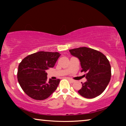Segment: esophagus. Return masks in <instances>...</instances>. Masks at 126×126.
Returning a JSON list of instances; mask_svg holds the SVG:
<instances>
[{
    "label": "esophagus",
    "instance_id": "34e87169",
    "mask_svg": "<svg viewBox=\"0 0 126 126\" xmlns=\"http://www.w3.org/2000/svg\"><path fill=\"white\" fill-rule=\"evenodd\" d=\"M68 80H69L70 82H72V83H73V82H74L75 81L74 80H73V79H70V78H68Z\"/></svg>",
    "mask_w": 126,
    "mask_h": 126
}]
</instances>
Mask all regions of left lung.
<instances>
[{"instance_id":"obj_1","label":"left lung","mask_w":126,"mask_h":126,"mask_svg":"<svg viewBox=\"0 0 126 126\" xmlns=\"http://www.w3.org/2000/svg\"><path fill=\"white\" fill-rule=\"evenodd\" d=\"M71 55L80 61L81 72L87 81L82 83L78 93L82 97L92 99L99 96L107 87L111 77V65L106 56L91 48L81 47L69 50Z\"/></svg>"}]
</instances>
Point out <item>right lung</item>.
Returning a JSON list of instances; mask_svg holds the SVG:
<instances>
[{
  "mask_svg": "<svg viewBox=\"0 0 126 126\" xmlns=\"http://www.w3.org/2000/svg\"><path fill=\"white\" fill-rule=\"evenodd\" d=\"M58 52L38 51L27 56L18 66L19 84L29 97L37 100L49 97L56 90L60 79L47 80V69L53 68L60 56Z\"/></svg>",
  "mask_w": 126,
  "mask_h": 126,
  "instance_id": "add662e5",
  "label": "right lung"
}]
</instances>
